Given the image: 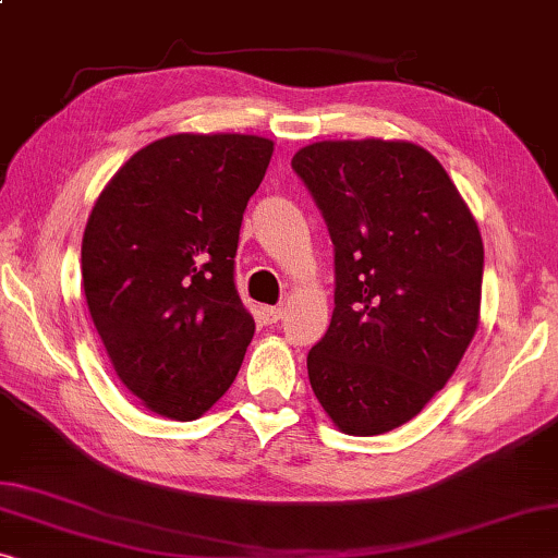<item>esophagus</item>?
<instances>
[{
	"label": "esophagus",
	"instance_id": "34e87169",
	"mask_svg": "<svg viewBox=\"0 0 558 558\" xmlns=\"http://www.w3.org/2000/svg\"><path fill=\"white\" fill-rule=\"evenodd\" d=\"M259 316H262V322L264 324H279L281 319H284V308L281 306H262L259 308Z\"/></svg>",
	"mask_w": 558,
	"mask_h": 558
}]
</instances>
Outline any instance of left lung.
Instances as JSON below:
<instances>
[{"label":"left lung","mask_w":558,"mask_h":558,"mask_svg":"<svg viewBox=\"0 0 558 558\" xmlns=\"http://www.w3.org/2000/svg\"><path fill=\"white\" fill-rule=\"evenodd\" d=\"M291 169L333 244V314L306 356L341 432H391L451 379L474 339L484 244L457 186L411 142H316Z\"/></svg>","instance_id":"obj_1"}]
</instances>
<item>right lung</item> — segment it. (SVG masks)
<instances>
[{
  "instance_id": "right-lung-1",
  "label": "right lung",
  "mask_w": 558,
  "mask_h": 558,
  "mask_svg": "<svg viewBox=\"0 0 558 558\" xmlns=\"http://www.w3.org/2000/svg\"><path fill=\"white\" fill-rule=\"evenodd\" d=\"M271 151L252 134L165 136L94 204L82 242L92 322L124 387L161 416H202L244 362L254 319L234 256Z\"/></svg>"
}]
</instances>
